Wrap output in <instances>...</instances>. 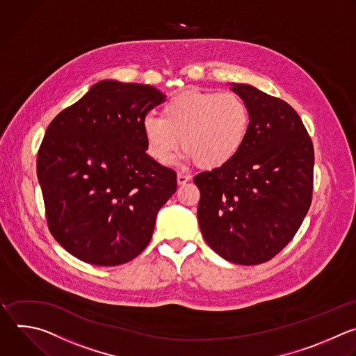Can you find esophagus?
Returning a JSON list of instances; mask_svg holds the SVG:
<instances>
[{"label": "esophagus", "instance_id": "obj_1", "mask_svg": "<svg viewBox=\"0 0 356 356\" xmlns=\"http://www.w3.org/2000/svg\"><path fill=\"white\" fill-rule=\"evenodd\" d=\"M189 179H191V175H186V174H182V172H178V175H177L178 185H185Z\"/></svg>", "mask_w": 356, "mask_h": 356}]
</instances>
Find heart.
<instances>
[{
	"mask_svg": "<svg viewBox=\"0 0 356 356\" xmlns=\"http://www.w3.org/2000/svg\"><path fill=\"white\" fill-rule=\"evenodd\" d=\"M141 127L147 153L157 163H171L182 138L184 160L213 170L229 164L241 152L250 129V109L234 92L186 91L172 97L161 116H145Z\"/></svg>",
	"mask_w": 356,
	"mask_h": 356,
	"instance_id": "obj_1",
	"label": "heart"
}]
</instances>
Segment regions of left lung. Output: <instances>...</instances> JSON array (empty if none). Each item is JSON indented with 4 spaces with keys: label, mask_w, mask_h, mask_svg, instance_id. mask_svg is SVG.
Wrapping results in <instances>:
<instances>
[{
    "label": "left lung",
    "mask_w": 356,
    "mask_h": 356,
    "mask_svg": "<svg viewBox=\"0 0 356 356\" xmlns=\"http://www.w3.org/2000/svg\"><path fill=\"white\" fill-rule=\"evenodd\" d=\"M250 109L241 152L229 164L195 175L197 220L210 248L240 265L272 259L295 237L312 204L314 150L285 101L232 84Z\"/></svg>",
    "instance_id": "obj_1"
}]
</instances>
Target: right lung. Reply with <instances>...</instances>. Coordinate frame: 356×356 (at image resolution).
Wrapping results in <instances>:
<instances>
[{
    "label": "right lung",
    "instance_id": "obj_1",
    "mask_svg": "<svg viewBox=\"0 0 356 356\" xmlns=\"http://www.w3.org/2000/svg\"><path fill=\"white\" fill-rule=\"evenodd\" d=\"M165 95L104 80L47 126L38 179L47 226L76 258L99 266L131 261L153 236L177 174L146 153L145 116Z\"/></svg>",
    "mask_w": 356,
    "mask_h": 356
}]
</instances>
